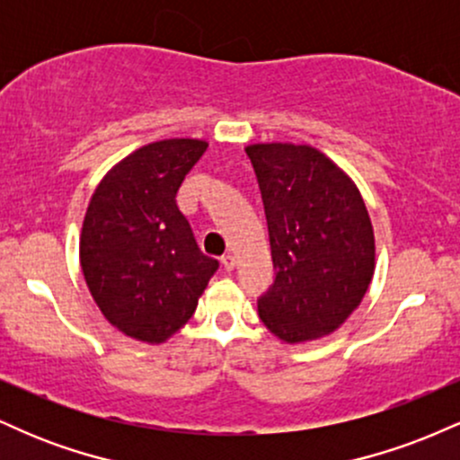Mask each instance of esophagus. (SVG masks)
Wrapping results in <instances>:
<instances>
[{
    "label": "esophagus",
    "mask_w": 460,
    "mask_h": 460,
    "mask_svg": "<svg viewBox=\"0 0 460 460\" xmlns=\"http://www.w3.org/2000/svg\"><path fill=\"white\" fill-rule=\"evenodd\" d=\"M220 263L225 266V270H234L235 268V257L231 255V252H226V255L220 257Z\"/></svg>",
    "instance_id": "obj_1"
}]
</instances>
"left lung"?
Returning <instances> with one entry per match:
<instances>
[{
  "instance_id": "left-lung-1",
  "label": "left lung",
  "mask_w": 460,
  "mask_h": 460,
  "mask_svg": "<svg viewBox=\"0 0 460 460\" xmlns=\"http://www.w3.org/2000/svg\"><path fill=\"white\" fill-rule=\"evenodd\" d=\"M266 209L277 277L260 318L288 344L329 335L366 296L374 231L352 179L309 145L246 146Z\"/></svg>"
}]
</instances>
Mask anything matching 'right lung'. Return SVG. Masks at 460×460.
Here are the masks:
<instances>
[{
	"label": "right lung",
	"instance_id": "right-lung-1",
	"mask_svg": "<svg viewBox=\"0 0 460 460\" xmlns=\"http://www.w3.org/2000/svg\"><path fill=\"white\" fill-rule=\"evenodd\" d=\"M208 142H151L120 160L94 190L79 261L102 314L134 340L160 344L192 318L218 270L179 212L177 192Z\"/></svg>",
	"mask_w": 460,
	"mask_h": 460
}]
</instances>
